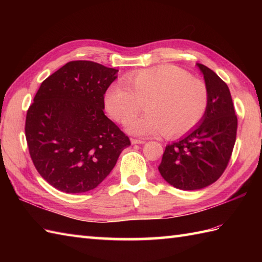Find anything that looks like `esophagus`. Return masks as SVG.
<instances>
[{
    "label": "esophagus",
    "mask_w": 262,
    "mask_h": 262,
    "mask_svg": "<svg viewBox=\"0 0 262 262\" xmlns=\"http://www.w3.org/2000/svg\"><path fill=\"white\" fill-rule=\"evenodd\" d=\"M145 143V141L143 140H136V138H133L132 140V144H144Z\"/></svg>",
    "instance_id": "1"
}]
</instances>
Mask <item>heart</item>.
Listing matches in <instances>:
<instances>
[{
    "instance_id": "b5f03b06",
    "label": "heart",
    "mask_w": 262,
    "mask_h": 262,
    "mask_svg": "<svg viewBox=\"0 0 262 262\" xmlns=\"http://www.w3.org/2000/svg\"><path fill=\"white\" fill-rule=\"evenodd\" d=\"M124 83L111 84L104 92L103 102L107 113L124 125L145 102L147 113L127 127L132 134L182 136L199 125L208 108L206 83L174 65L133 72L125 76Z\"/></svg>"
}]
</instances>
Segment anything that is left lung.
Here are the masks:
<instances>
[{"label": "left lung", "mask_w": 262, "mask_h": 262, "mask_svg": "<svg viewBox=\"0 0 262 262\" xmlns=\"http://www.w3.org/2000/svg\"><path fill=\"white\" fill-rule=\"evenodd\" d=\"M208 88V108L189 134L166 145L159 171L181 190H198L223 174L236 140L237 118L230 89L214 71L197 64Z\"/></svg>", "instance_id": "8db88e82"}]
</instances>
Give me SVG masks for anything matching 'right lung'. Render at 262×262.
<instances>
[{"instance_id":"right-lung-1","label":"right lung","mask_w":262,"mask_h":262,"mask_svg":"<svg viewBox=\"0 0 262 262\" xmlns=\"http://www.w3.org/2000/svg\"><path fill=\"white\" fill-rule=\"evenodd\" d=\"M117 72L91 60H72L41 83L27 111L25 132L33 165L60 191L97 188L130 145L103 113L104 92Z\"/></svg>"}]
</instances>
